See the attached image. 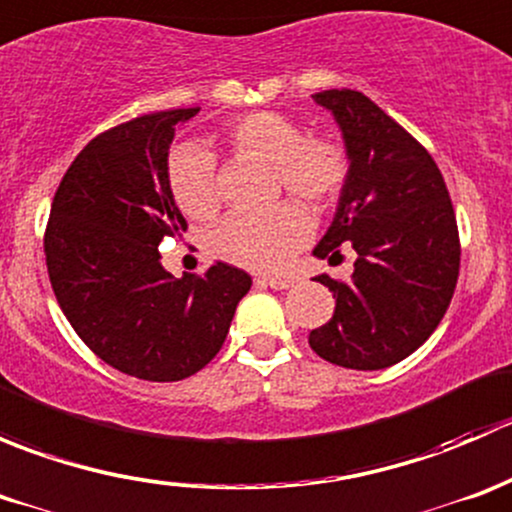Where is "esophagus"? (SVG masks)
Listing matches in <instances>:
<instances>
[{
    "instance_id": "34e87169",
    "label": "esophagus",
    "mask_w": 512,
    "mask_h": 512,
    "mask_svg": "<svg viewBox=\"0 0 512 512\" xmlns=\"http://www.w3.org/2000/svg\"><path fill=\"white\" fill-rule=\"evenodd\" d=\"M255 282L260 287H272V289H289L294 287V277H255Z\"/></svg>"
}]
</instances>
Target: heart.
I'll return each instance as SVG.
<instances>
[{
    "instance_id": "obj_1",
    "label": "heart",
    "mask_w": 512,
    "mask_h": 512,
    "mask_svg": "<svg viewBox=\"0 0 512 512\" xmlns=\"http://www.w3.org/2000/svg\"><path fill=\"white\" fill-rule=\"evenodd\" d=\"M227 148L272 163L275 190L297 198L312 213L332 208L349 180L347 148L324 133H304L294 118L277 111H252L225 126ZM175 205L193 220H210L220 210L215 158L198 146H183L168 165ZM312 235V220L297 203H280L267 213H237L215 227L210 250L230 265L275 272Z\"/></svg>"
}]
</instances>
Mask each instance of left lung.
Segmentation results:
<instances>
[{"mask_svg":"<svg viewBox=\"0 0 512 512\" xmlns=\"http://www.w3.org/2000/svg\"><path fill=\"white\" fill-rule=\"evenodd\" d=\"M339 123L349 180L317 257L354 250V275H319L334 317L309 332L322 359L376 371L414 354L451 304L461 267L456 213L436 160L371 98L352 89L312 96Z\"/></svg>","mask_w":512,"mask_h":512,"instance_id":"left-lung-1","label":"left lung"}]
</instances>
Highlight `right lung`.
I'll use <instances>...</instances> for the list:
<instances>
[{
  "label": "right lung",
  "mask_w": 512,
  "mask_h": 512,
  "mask_svg": "<svg viewBox=\"0 0 512 512\" xmlns=\"http://www.w3.org/2000/svg\"><path fill=\"white\" fill-rule=\"evenodd\" d=\"M200 108L148 113L98 133L56 188L44 255L56 302L81 342L113 369L180 381L223 347L252 280L215 262L173 277L158 245L188 223L168 183L175 126Z\"/></svg>",
  "instance_id": "obj_1"
}]
</instances>
